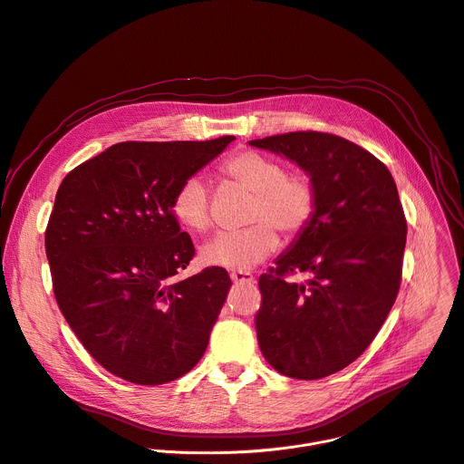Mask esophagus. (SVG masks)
<instances>
[{"mask_svg": "<svg viewBox=\"0 0 464 464\" xmlns=\"http://www.w3.org/2000/svg\"><path fill=\"white\" fill-rule=\"evenodd\" d=\"M231 279H233V283H256V277H254V274H249V272H244V270H235V272H231Z\"/></svg>", "mask_w": 464, "mask_h": 464, "instance_id": "34e87169", "label": "esophagus"}]
</instances>
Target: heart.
Masks as SVG:
<instances>
[{
    "label": "heart",
    "mask_w": 464,
    "mask_h": 464,
    "mask_svg": "<svg viewBox=\"0 0 464 464\" xmlns=\"http://www.w3.org/2000/svg\"><path fill=\"white\" fill-rule=\"evenodd\" d=\"M222 172L256 194L247 222L240 231H222L201 247V259L210 266L229 270L254 268L268 259L279 246L281 233L294 237L302 233L314 217L316 187L305 172L286 174L283 160L244 150L229 157ZM174 218L192 229L207 231L213 222L207 183L201 176L187 178L172 198Z\"/></svg>",
    "instance_id": "obj_1"
}]
</instances>
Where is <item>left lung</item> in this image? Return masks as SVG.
Wrapping results in <instances>:
<instances>
[{"label": "left lung", "instance_id": "obj_1", "mask_svg": "<svg viewBox=\"0 0 464 464\" xmlns=\"http://www.w3.org/2000/svg\"><path fill=\"white\" fill-rule=\"evenodd\" d=\"M249 144L296 162L316 187L313 220L259 277L256 327L272 368L320 379L370 346L396 302L407 237L398 188L382 160L343 137L294 131ZM296 271L310 279L290 282Z\"/></svg>", "mask_w": 464, "mask_h": 464}]
</instances>
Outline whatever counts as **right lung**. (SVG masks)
I'll return each instance as SVG.
<instances>
[{"label": "right lung", "instance_id": "1", "mask_svg": "<svg viewBox=\"0 0 464 464\" xmlns=\"http://www.w3.org/2000/svg\"><path fill=\"white\" fill-rule=\"evenodd\" d=\"M233 140L120 142L57 190L46 227L55 300L85 350L125 382H174L207 350L231 279L220 266L176 279L196 249L172 198Z\"/></svg>", "mask_w": 464, "mask_h": 464}]
</instances>
